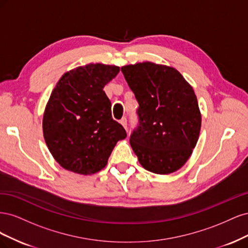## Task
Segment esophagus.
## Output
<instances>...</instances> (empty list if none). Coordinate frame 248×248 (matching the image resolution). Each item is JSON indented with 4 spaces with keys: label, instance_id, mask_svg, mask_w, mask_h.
<instances>
[{
    "label": "esophagus",
    "instance_id": "34e87169",
    "mask_svg": "<svg viewBox=\"0 0 248 248\" xmlns=\"http://www.w3.org/2000/svg\"><path fill=\"white\" fill-rule=\"evenodd\" d=\"M120 123H121V124L123 125L124 128H125L127 131H128V127H127V119H126V118H123V119L121 120V121H120Z\"/></svg>",
    "mask_w": 248,
    "mask_h": 248
}]
</instances>
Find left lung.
Instances as JSON below:
<instances>
[{
  "label": "left lung",
  "mask_w": 248,
  "mask_h": 248,
  "mask_svg": "<svg viewBox=\"0 0 248 248\" xmlns=\"http://www.w3.org/2000/svg\"><path fill=\"white\" fill-rule=\"evenodd\" d=\"M140 104L130 145L146 170L167 175L181 169L196 147L202 125L197 96L172 67L151 62L123 66Z\"/></svg>",
  "instance_id": "8db88e82"
}]
</instances>
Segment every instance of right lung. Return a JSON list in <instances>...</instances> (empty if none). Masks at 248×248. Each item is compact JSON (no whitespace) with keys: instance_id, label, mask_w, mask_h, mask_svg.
Segmentation results:
<instances>
[{"instance_id":"add662e5","label":"right lung","mask_w":248,"mask_h":248,"mask_svg":"<svg viewBox=\"0 0 248 248\" xmlns=\"http://www.w3.org/2000/svg\"><path fill=\"white\" fill-rule=\"evenodd\" d=\"M114 65L88 64L66 72L52 90L43 115V136L56 161L67 170L91 175L107 166L127 134L111 117L103 88L116 78Z\"/></svg>"}]
</instances>
